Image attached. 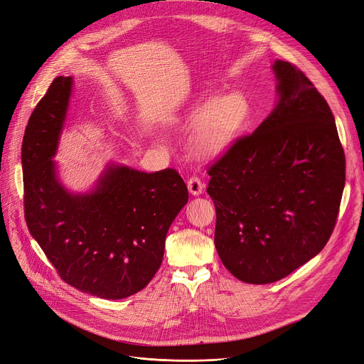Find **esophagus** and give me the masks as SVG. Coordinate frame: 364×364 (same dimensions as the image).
<instances>
[{
  "label": "esophagus",
  "instance_id": "obj_1",
  "mask_svg": "<svg viewBox=\"0 0 364 364\" xmlns=\"http://www.w3.org/2000/svg\"><path fill=\"white\" fill-rule=\"evenodd\" d=\"M187 187H188V190H190L191 194L197 196V194H200V193L203 191L205 184L202 183V180H200L199 177H197V176H191V177L188 178V181H187Z\"/></svg>",
  "mask_w": 364,
  "mask_h": 364
}]
</instances>
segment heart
I'll use <instances>...</instances> for the list:
<instances>
[{
  "instance_id": "heart-1",
  "label": "heart",
  "mask_w": 364,
  "mask_h": 364,
  "mask_svg": "<svg viewBox=\"0 0 364 364\" xmlns=\"http://www.w3.org/2000/svg\"><path fill=\"white\" fill-rule=\"evenodd\" d=\"M251 105L242 92L202 94L187 112L184 122L197 126L194 148L209 156L222 152L247 124Z\"/></svg>"
}]
</instances>
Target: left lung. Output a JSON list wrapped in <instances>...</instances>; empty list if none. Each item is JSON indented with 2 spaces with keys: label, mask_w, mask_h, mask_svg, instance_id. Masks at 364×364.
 <instances>
[{
  "label": "left lung",
  "mask_w": 364,
  "mask_h": 364,
  "mask_svg": "<svg viewBox=\"0 0 364 364\" xmlns=\"http://www.w3.org/2000/svg\"><path fill=\"white\" fill-rule=\"evenodd\" d=\"M273 70L277 107L208 168L218 254L251 284L289 276L326 245L346 184L344 149L325 98L296 65L276 60Z\"/></svg>",
  "instance_id": "1"
}]
</instances>
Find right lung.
<instances>
[{
  "mask_svg": "<svg viewBox=\"0 0 364 364\" xmlns=\"http://www.w3.org/2000/svg\"><path fill=\"white\" fill-rule=\"evenodd\" d=\"M71 85V77H56L26 126L24 218L65 283L103 299H122L146 287L161 267L165 237L188 190L174 168L148 174L117 165L91 194L65 191L50 158Z\"/></svg>",
  "mask_w": 364,
  "mask_h": 364,
  "instance_id": "add662e5",
  "label": "right lung"
}]
</instances>
